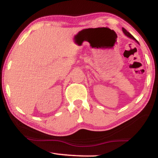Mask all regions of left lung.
Wrapping results in <instances>:
<instances>
[{"label":"left lung","mask_w":158,"mask_h":158,"mask_svg":"<svg viewBox=\"0 0 158 158\" xmlns=\"http://www.w3.org/2000/svg\"><path fill=\"white\" fill-rule=\"evenodd\" d=\"M123 33H124L125 35H126L127 36V37H128V38H130V39H131L135 40V41H136V42H137V43H138V44H139V42H138V41H137V40H136V39H135V38H134V36L132 35L131 34H130L129 32H128V31H127V30H126V29H125V28H123Z\"/></svg>","instance_id":"obj_1"}]
</instances>
